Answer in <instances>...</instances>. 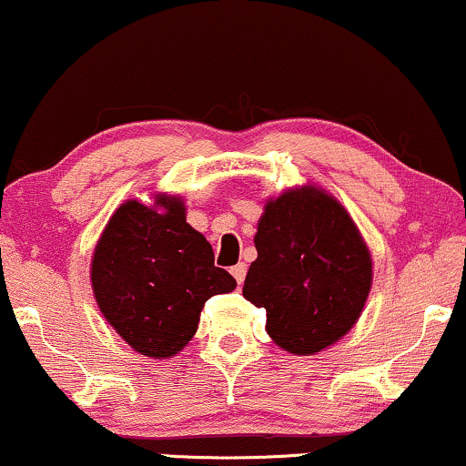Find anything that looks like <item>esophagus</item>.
Returning a JSON list of instances; mask_svg holds the SVG:
<instances>
[{"label": "esophagus", "mask_w": 466, "mask_h": 466, "mask_svg": "<svg viewBox=\"0 0 466 466\" xmlns=\"http://www.w3.org/2000/svg\"><path fill=\"white\" fill-rule=\"evenodd\" d=\"M232 275H234V279H237V284L240 286L245 281V275H247V267L243 262L240 264H237V267H232Z\"/></svg>", "instance_id": "esophagus-1"}]
</instances>
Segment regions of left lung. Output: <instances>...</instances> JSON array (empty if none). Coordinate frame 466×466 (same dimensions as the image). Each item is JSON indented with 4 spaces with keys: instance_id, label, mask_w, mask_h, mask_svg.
<instances>
[{
    "instance_id": "8db88e82",
    "label": "left lung",
    "mask_w": 466,
    "mask_h": 466,
    "mask_svg": "<svg viewBox=\"0 0 466 466\" xmlns=\"http://www.w3.org/2000/svg\"><path fill=\"white\" fill-rule=\"evenodd\" d=\"M243 297L267 309V333L292 355H318L355 327L374 264L349 210L320 187L268 198Z\"/></svg>"
}]
</instances>
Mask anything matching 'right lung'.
Instances as JSON below:
<instances>
[{
	"label": "right lung",
	"mask_w": 466,
	"mask_h": 466,
	"mask_svg": "<svg viewBox=\"0 0 466 466\" xmlns=\"http://www.w3.org/2000/svg\"><path fill=\"white\" fill-rule=\"evenodd\" d=\"M90 281L105 320L150 359L178 355L198 331L204 303L237 288L187 223L185 199L169 193L117 206L94 247Z\"/></svg>",
	"instance_id": "obj_1"
}]
</instances>
